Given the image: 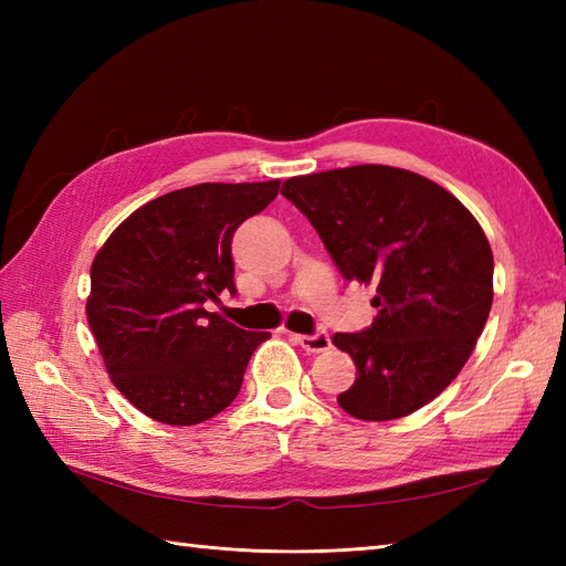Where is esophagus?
<instances>
[{
  "mask_svg": "<svg viewBox=\"0 0 566 566\" xmlns=\"http://www.w3.org/2000/svg\"><path fill=\"white\" fill-rule=\"evenodd\" d=\"M292 340L296 345H302L306 353H326L331 347V335L328 333H311V335H304V333H292Z\"/></svg>",
  "mask_w": 566,
  "mask_h": 566,
  "instance_id": "1",
  "label": "esophagus"
}]
</instances>
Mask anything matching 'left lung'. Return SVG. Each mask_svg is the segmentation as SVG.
Instances as JSON below:
<instances>
[{
    "label": "left lung",
    "mask_w": 566,
    "mask_h": 566,
    "mask_svg": "<svg viewBox=\"0 0 566 566\" xmlns=\"http://www.w3.org/2000/svg\"><path fill=\"white\" fill-rule=\"evenodd\" d=\"M282 195L345 280L377 284L371 326L333 335L357 367L343 411L394 420L430 403L460 375L494 302L482 226L448 189L389 165L292 177Z\"/></svg>",
    "instance_id": "left-lung-1"
}]
</instances>
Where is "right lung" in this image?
Here are the masks:
<instances>
[{"instance_id":"obj_1","label":"right lung","mask_w":566,"mask_h":566,"mask_svg":"<svg viewBox=\"0 0 566 566\" xmlns=\"http://www.w3.org/2000/svg\"><path fill=\"white\" fill-rule=\"evenodd\" d=\"M280 191L272 182H207L148 201L92 262L87 321L114 387L167 426H197L240 391L252 333L203 304L235 294L231 240Z\"/></svg>"}]
</instances>
